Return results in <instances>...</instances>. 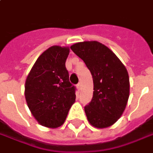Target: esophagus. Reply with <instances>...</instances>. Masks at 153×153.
I'll list each match as a JSON object with an SVG mask.
<instances>
[{
  "instance_id": "esophagus-1",
  "label": "esophagus",
  "mask_w": 153,
  "mask_h": 153,
  "mask_svg": "<svg viewBox=\"0 0 153 153\" xmlns=\"http://www.w3.org/2000/svg\"><path fill=\"white\" fill-rule=\"evenodd\" d=\"M76 86H77V88H78V89L79 90L80 88H81V86H82V85H81V83H79V84H77Z\"/></svg>"
}]
</instances>
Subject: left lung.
Here are the masks:
<instances>
[{
  "instance_id": "8db88e82",
  "label": "left lung",
  "mask_w": 153,
  "mask_h": 153,
  "mask_svg": "<svg viewBox=\"0 0 153 153\" xmlns=\"http://www.w3.org/2000/svg\"><path fill=\"white\" fill-rule=\"evenodd\" d=\"M89 69L94 81L91 102L84 107L95 128H108L121 117L129 97V77L113 51L98 41H84L70 47Z\"/></svg>"
}]
</instances>
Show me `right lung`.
Listing matches in <instances>:
<instances>
[{
  "mask_svg": "<svg viewBox=\"0 0 153 153\" xmlns=\"http://www.w3.org/2000/svg\"><path fill=\"white\" fill-rule=\"evenodd\" d=\"M68 47L54 45L43 52L32 67L25 96L32 115L47 128L61 126L75 101L76 88L69 82L65 67Z\"/></svg>",
  "mask_w": 153,
  "mask_h": 153,
  "instance_id": "add662e5",
  "label": "right lung"
}]
</instances>
